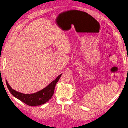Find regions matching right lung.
Listing matches in <instances>:
<instances>
[{
  "label": "right lung",
  "instance_id": "add662e5",
  "mask_svg": "<svg viewBox=\"0 0 128 128\" xmlns=\"http://www.w3.org/2000/svg\"><path fill=\"white\" fill-rule=\"evenodd\" d=\"M62 74L59 75L46 87L42 90L32 94H24L12 89L9 86L7 80L6 82L7 88L12 95L30 106H38L46 103L53 96L56 84L58 82Z\"/></svg>",
  "mask_w": 128,
  "mask_h": 128
}]
</instances>
